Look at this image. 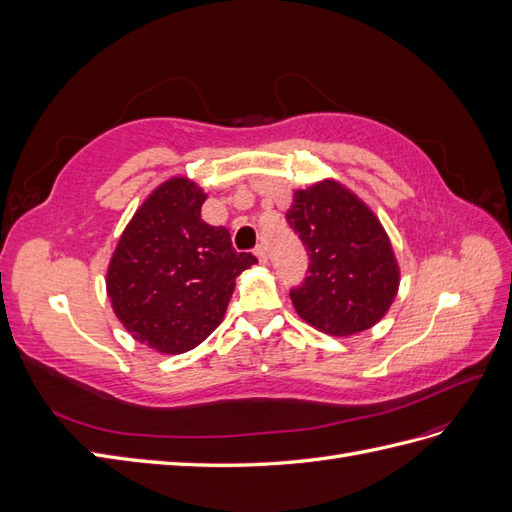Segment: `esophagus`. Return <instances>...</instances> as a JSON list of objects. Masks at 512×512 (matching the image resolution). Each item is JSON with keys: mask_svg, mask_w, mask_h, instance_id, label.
<instances>
[{"mask_svg": "<svg viewBox=\"0 0 512 512\" xmlns=\"http://www.w3.org/2000/svg\"><path fill=\"white\" fill-rule=\"evenodd\" d=\"M254 254L258 256V260L262 262V265H265V262L269 260V256H267V247H265V245H256V250H254Z\"/></svg>", "mask_w": 512, "mask_h": 512, "instance_id": "esophagus-1", "label": "esophagus"}]
</instances>
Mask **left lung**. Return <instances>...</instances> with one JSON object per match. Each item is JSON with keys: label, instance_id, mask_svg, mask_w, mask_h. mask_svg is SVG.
I'll return each mask as SVG.
<instances>
[{"label": "left lung", "instance_id": "1", "mask_svg": "<svg viewBox=\"0 0 512 512\" xmlns=\"http://www.w3.org/2000/svg\"><path fill=\"white\" fill-rule=\"evenodd\" d=\"M286 222L309 258L305 280L290 290L297 314L337 337L374 327L399 286L393 247L374 211L327 179L294 192Z\"/></svg>", "mask_w": 512, "mask_h": 512}]
</instances>
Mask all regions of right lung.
Returning a JSON list of instances; mask_svg holds the SVG:
<instances>
[{
	"label": "right lung",
	"mask_w": 512,
	"mask_h": 512,
	"mask_svg": "<svg viewBox=\"0 0 512 512\" xmlns=\"http://www.w3.org/2000/svg\"><path fill=\"white\" fill-rule=\"evenodd\" d=\"M207 194L185 177L153 190L123 230L106 292L126 331L164 354L196 348L218 329L235 277L256 256L237 252L224 226L200 218Z\"/></svg>",
	"instance_id": "add662e5"
}]
</instances>
